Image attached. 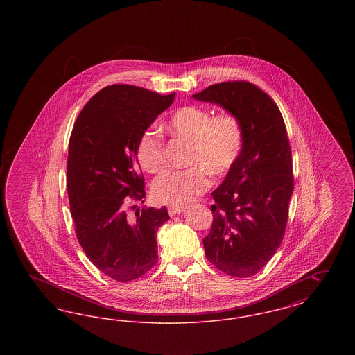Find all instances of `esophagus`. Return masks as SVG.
Masks as SVG:
<instances>
[{
    "instance_id": "34e87169",
    "label": "esophagus",
    "mask_w": 355,
    "mask_h": 355,
    "mask_svg": "<svg viewBox=\"0 0 355 355\" xmlns=\"http://www.w3.org/2000/svg\"><path fill=\"white\" fill-rule=\"evenodd\" d=\"M184 210H185V207H182V206H170L169 209H168L169 216H171V217H174L177 214H181Z\"/></svg>"
}]
</instances>
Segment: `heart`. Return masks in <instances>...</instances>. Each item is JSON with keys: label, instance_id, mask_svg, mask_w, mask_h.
I'll return each mask as SVG.
<instances>
[{"label": "heart", "instance_id": "heart-1", "mask_svg": "<svg viewBox=\"0 0 355 355\" xmlns=\"http://www.w3.org/2000/svg\"><path fill=\"white\" fill-rule=\"evenodd\" d=\"M175 138L189 142L184 170H168L152 186L153 198L171 206H185L210 185V175L223 177L234 168L243 149V129L234 114L211 113L202 106L186 105L177 109L166 122ZM137 159L148 173H159L165 166V146L157 130H145L137 142Z\"/></svg>", "mask_w": 355, "mask_h": 355}]
</instances>
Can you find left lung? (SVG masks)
Segmentation results:
<instances>
[{
    "mask_svg": "<svg viewBox=\"0 0 355 355\" xmlns=\"http://www.w3.org/2000/svg\"><path fill=\"white\" fill-rule=\"evenodd\" d=\"M222 106L239 119L243 149L213 193V223L203 238L206 258L232 277L261 270L278 250L294 189L293 159L282 114L248 81L210 85L193 96Z\"/></svg>",
    "mask_w": 355,
    "mask_h": 355,
    "instance_id": "1",
    "label": "left lung"
}]
</instances>
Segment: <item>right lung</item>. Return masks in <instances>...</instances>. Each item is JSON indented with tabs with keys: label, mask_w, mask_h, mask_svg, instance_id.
<instances>
[{
	"label": "right lung",
	"mask_w": 355,
	"mask_h": 355,
	"mask_svg": "<svg viewBox=\"0 0 355 355\" xmlns=\"http://www.w3.org/2000/svg\"><path fill=\"white\" fill-rule=\"evenodd\" d=\"M174 96L133 85L106 86L85 105L69 139L76 236L89 261L119 282L137 279L158 259L155 236L170 218L166 207H144L130 218L128 203L145 198L137 142Z\"/></svg>",
	"instance_id": "right-lung-1"
}]
</instances>
